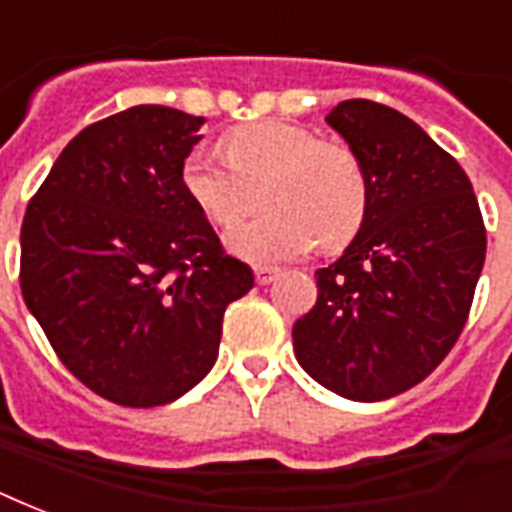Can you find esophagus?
Listing matches in <instances>:
<instances>
[{"label": "esophagus", "mask_w": 512, "mask_h": 512, "mask_svg": "<svg viewBox=\"0 0 512 512\" xmlns=\"http://www.w3.org/2000/svg\"><path fill=\"white\" fill-rule=\"evenodd\" d=\"M253 275H256V283H259V286H270L272 280L278 278V270H270V267H256Z\"/></svg>", "instance_id": "esophagus-1"}]
</instances>
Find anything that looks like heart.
Instances as JSON below:
<instances>
[{
	"instance_id": "heart-1",
	"label": "heart",
	"mask_w": 512,
	"mask_h": 512,
	"mask_svg": "<svg viewBox=\"0 0 512 512\" xmlns=\"http://www.w3.org/2000/svg\"><path fill=\"white\" fill-rule=\"evenodd\" d=\"M223 161L191 151L180 164V186L218 229H232L256 205V221L229 234V248L253 264H280L305 256L315 242L340 251L370 215L372 186L359 153L318 140L305 126L253 121L221 137Z\"/></svg>"
}]
</instances>
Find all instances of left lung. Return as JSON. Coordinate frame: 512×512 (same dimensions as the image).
<instances>
[{
	"label": "left lung",
	"mask_w": 512,
	"mask_h": 512,
	"mask_svg": "<svg viewBox=\"0 0 512 512\" xmlns=\"http://www.w3.org/2000/svg\"><path fill=\"white\" fill-rule=\"evenodd\" d=\"M359 153L370 215L340 259L315 272L318 299L294 324V353L353 402L397 397L451 353L486 261L467 172L407 115L345 99L326 115Z\"/></svg>",
	"instance_id": "1"
}]
</instances>
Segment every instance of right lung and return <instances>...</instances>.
<instances>
[{
    "label": "right lung",
    "instance_id": "add662e5",
    "mask_svg": "<svg viewBox=\"0 0 512 512\" xmlns=\"http://www.w3.org/2000/svg\"><path fill=\"white\" fill-rule=\"evenodd\" d=\"M205 118L137 105L61 151L21 224V294L75 378L124 407L186 394L253 288L180 186Z\"/></svg>",
    "mask_w": 512,
    "mask_h": 512
}]
</instances>
